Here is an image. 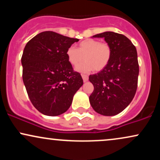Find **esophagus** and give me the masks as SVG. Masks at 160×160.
<instances>
[{
  "label": "esophagus",
  "instance_id": "1",
  "mask_svg": "<svg viewBox=\"0 0 160 160\" xmlns=\"http://www.w3.org/2000/svg\"><path fill=\"white\" fill-rule=\"evenodd\" d=\"M82 80H83L84 82L88 81V80H89V77H88L87 75H85V74H82Z\"/></svg>",
  "mask_w": 160,
  "mask_h": 160
}]
</instances>
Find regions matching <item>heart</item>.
<instances>
[{"instance_id":"b5f03b06","label":"heart","mask_w":160,"mask_h":160,"mask_svg":"<svg viewBox=\"0 0 160 160\" xmlns=\"http://www.w3.org/2000/svg\"><path fill=\"white\" fill-rule=\"evenodd\" d=\"M68 60L73 66H78L82 60L85 62L77 68L80 72L100 71L107 66L111 57V48L107 43L98 40L86 39L80 42L78 48L70 47L66 51Z\"/></svg>"}]
</instances>
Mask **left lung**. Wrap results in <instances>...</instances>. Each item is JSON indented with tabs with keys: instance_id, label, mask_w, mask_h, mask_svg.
<instances>
[{
	"instance_id": "obj_1",
	"label": "left lung",
	"mask_w": 160,
	"mask_h": 160,
	"mask_svg": "<svg viewBox=\"0 0 160 160\" xmlns=\"http://www.w3.org/2000/svg\"><path fill=\"white\" fill-rule=\"evenodd\" d=\"M92 38H104L111 48V57L100 72L89 75L94 86L89 102L100 114L117 115L131 103L136 92L139 74L136 48L128 38L118 33L106 32Z\"/></svg>"
}]
</instances>
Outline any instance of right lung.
Wrapping results in <instances>:
<instances>
[{
  "label": "right lung",
  "mask_w": 160,
  "mask_h": 160,
  "mask_svg": "<svg viewBox=\"0 0 160 160\" xmlns=\"http://www.w3.org/2000/svg\"><path fill=\"white\" fill-rule=\"evenodd\" d=\"M77 38L43 32L29 40L22 56V80L34 107L47 116L65 113L83 84L73 70L66 51Z\"/></svg>",
  "instance_id": "obj_1"
}]
</instances>
